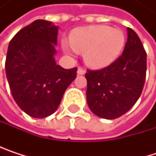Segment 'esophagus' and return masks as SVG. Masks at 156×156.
<instances>
[{
  "mask_svg": "<svg viewBox=\"0 0 156 156\" xmlns=\"http://www.w3.org/2000/svg\"><path fill=\"white\" fill-rule=\"evenodd\" d=\"M77 73H78V75H84L86 73V70L83 68H78Z\"/></svg>",
  "mask_w": 156,
  "mask_h": 156,
  "instance_id": "1",
  "label": "esophagus"
}]
</instances>
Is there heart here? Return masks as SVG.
<instances>
[{"instance_id":"obj_1","label":"heart","mask_w":156,"mask_h":156,"mask_svg":"<svg viewBox=\"0 0 156 156\" xmlns=\"http://www.w3.org/2000/svg\"><path fill=\"white\" fill-rule=\"evenodd\" d=\"M69 43L61 41L63 51L73 57L76 52L83 53L85 63L91 69H99L114 63L123 51L126 36L118 29L105 25H93L74 30Z\"/></svg>"}]
</instances>
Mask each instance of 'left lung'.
<instances>
[{"label": "left lung", "instance_id": "8db88e82", "mask_svg": "<svg viewBox=\"0 0 156 156\" xmlns=\"http://www.w3.org/2000/svg\"><path fill=\"white\" fill-rule=\"evenodd\" d=\"M146 73V53L139 37L127 28L123 54L99 70H87V101L90 110L105 119L126 113L140 97Z\"/></svg>", "mask_w": 156, "mask_h": 156}]
</instances>
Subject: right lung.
<instances>
[{"mask_svg":"<svg viewBox=\"0 0 156 156\" xmlns=\"http://www.w3.org/2000/svg\"><path fill=\"white\" fill-rule=\"evenodd\" d=\"M58 30L51 21L37 20L8 47L5 70L12 95L20 108L35 118L52 115L77 77V68L66 69L56 63Z\"/></svg>","mask_w":156,"mask_h":156,"instance_id":"right-lung-1","label":"right lung"}]
</instances>
